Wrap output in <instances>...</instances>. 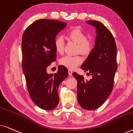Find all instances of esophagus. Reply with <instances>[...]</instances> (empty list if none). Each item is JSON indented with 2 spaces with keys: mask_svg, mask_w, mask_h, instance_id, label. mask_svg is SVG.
<instances>
[{
  "mask_svg": "<svg viewBox=\"0 0 133 133\" xmlns=\"http://www.w3.org/2000/svg\"><path fill=\"white\" fill-rule=\"evenodd\" d=\"M72 71L71 70H68L69 76H72Z\"/></svg>",
  "mask_w": 133,
  "mask_h": 133,
  "instance_id": "esophagus-1",
  "label": "esophagus"
}]
</instances>
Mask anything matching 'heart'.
Wrapping results in <instances>:
<instances>
[{"instance_id":"obj_1","label":"heart","mask_w":133,"mask_h":133,"mask_svg":"<svg viewBox=\"0 0 133 133\" xmlns=\"http://www.w3.org/2000/svg\"><path fill=\"white\" fill-rule=\"evenodd\" d=\"M66 37L71 41L77 43V51L81 54L87 55L91 51L92 42L87 39L86 34L79 28H74L68 31ZM55 50L57 53L62 54L64 50V40L61 36H58L54 40ZM82 59L80 56L66 55L62 57L59 61L60 64L68 69H74L81 64Z\"/></svg>"}]
</instances>
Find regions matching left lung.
I'll return each mask as SVG.
<instances>
[{
	"label": "left lung",
	"instance_id": "1",
	"mask_svg": "<svg viewBox=\"0 0 133 133\" xmlns=\"http://www.w3.org/2000/svg\"><path fill=\"white\" fill-rule=\"evenodd\" d=\"M86 22L95 27L97 32L95 45L81 66L92 79L86 81L76 72L72 75L77 81V97L80 105L85 110H93L106 101L113 88L117 69V47L113 36L104 25L96 21Z\"/></svg>",
	"mask_w": 133,
	"mask_h": 133
}]
</instances>
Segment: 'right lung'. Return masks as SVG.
Segmentation results:
<instances>
[{"label":"right lung","mask_w":133,"mask_h":133,"mask_svg":"<svg viewBox=\"0 0 133 133\" xmlns=\"http://www.w3.org/2000/svg\"><path fill=\"white\" fill-rule=\"evenodd\" d=\"M66 26V23L61 21L40 19L29 25L22 36V68L27 89L34 103L45 110L57 106L58 88L68 76L62 65L58 66L56 74L46 72L47 67L56 60V35Z\"/></svg>","instance_id":"1"}]
</instances>
